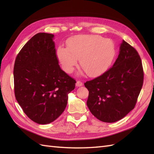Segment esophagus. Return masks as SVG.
I'll list each match as a JSON object with an SVG mask.
<instances>
[{
  "instance_id": "esophagus-1",
  "label": "esophagus",
  "mask_w": 154,
  "mask_h": 154,
  "mask_svg": "<svg viewBox=\"0 0 154 154\" xmlns=\"http://www.w3.org/2000/svg\"><path fill=\"white\" fill-rule=\"evenodd\" d=\"M83 83L81 82V81H77V83H76V86L77 87H81V86H83Z\"/></svg>"
}]
</instances>
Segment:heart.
I'll list each match as a JSON object with an SVG mask.
<instances>
[{"mask_svg": "<svg viewBox=\"0 0 154 154\" xmlns=\"http://www.w3.org/2000/svg\"><path fill=\"white\" fill-rule=\"evenodd\" d=\"M67 46L58 48L57 57L67 73L73 71L79 60L87 75L97 76L107 70L115 56L113 42L97 35H76L67 40Z\"/></svg>", "mask_w": 154, "mask_h": 154, "instance_id": "1", "label": "heart"}]
</instances>
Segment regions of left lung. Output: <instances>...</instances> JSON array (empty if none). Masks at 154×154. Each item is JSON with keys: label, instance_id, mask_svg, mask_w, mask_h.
I'll return each instance as SVG.
<instances>
[{"label": "left lung", "instance_id": "left-lung-1", "mask_svg": "<svg viewBox=\"0 0 154 154\" xmlns=\"http://www.w3.org/2000/svg\"><path fill=\"white\" fill-rule=\"evenodd\" d=\"M143 83L141 58L134 48L122 41L112 67L85 83L91 112L104 122H114L134 109Z\"/></svg>", "mask_w": 154, "mask_h": 154}]
</instances>
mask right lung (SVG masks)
<instances>
[{"mask_svg":"<svg viewBox=\"0 0 154 154\" xmlns=\"http://www.w3.org/2000/svg\"><path fill=\"white\" fill-rule=\"evenodd\" d=\"M54 36L35 34L14 62L16 99L29 119L40 124L51 123L63 113L76 83L60 68Z\"/></svg>","mask_w":154,"mask_h":154,"instance_id":"1","label":"right lung"}]
</instances>
